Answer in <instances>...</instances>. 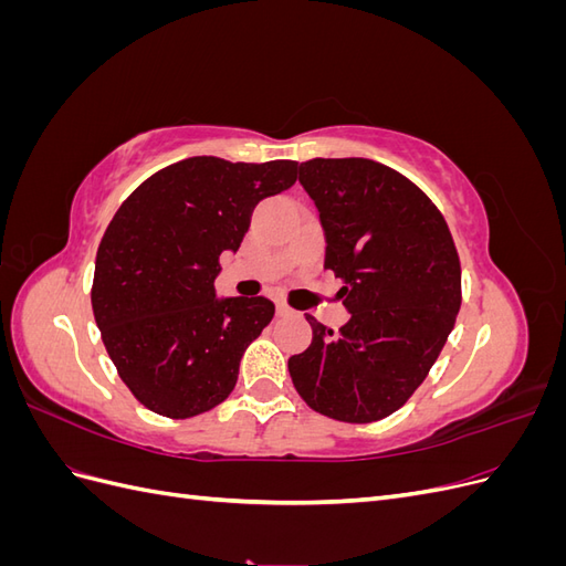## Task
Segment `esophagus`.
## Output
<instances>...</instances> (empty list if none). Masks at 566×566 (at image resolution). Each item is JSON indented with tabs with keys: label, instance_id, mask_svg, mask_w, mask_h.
I'll use <instances>...</instances> for the list:
<instances>
[{
	"label": "esophagus",
	"instance_id": "esophagus-1",
	"mask_svg": "<svg viewBox=\"0 0 566 566\" xmlns=\"http://www.w3.org/2000/svg\"><path fill=\"white\" fill-rule=\"evenodd\" d=\"M276 314L279 316H290V314H293V310H290V306H285V304H279L276 306Z\"/></svg>",
	"mask_w": 566,
	"mask_h": 566
}]
</instances>
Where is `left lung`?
<instances>
[{"instance_id": "8db88e82", "label": "left lung", "mask_w": 566, "mask_h": 566, "mask_svg": "<svg viewBox=\"0 0 566 566\" xmlns=\"http://www.w3.org/2000/svg\"><path fill=\"white\" fill-rule=\"evenodd\" d=\"M300 184L325 231V269L352 318L337 333L314 316V339L290 356L300 397L342 422L399 410L447 345L460 310V260L447 219L420 188L368 158H314Z\"/></svg>"}]
</instances>
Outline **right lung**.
Masks as SVG:
<instances>
[{
  "label": "right lung",
  "instance_id": "right-lung-1",
  "mask_svg": "<svg viewBox=\"0 0 566 566\" xmlns=\"http://www.w3.org/2000/svg\"><path fill=\"white\" fill-rule=\"evenodd\" d=\"M297 181L295 160L196 156L148 177L96 250L92 310L111 361L148 410L172 420L224 401L266 297H214L219 256L238 250L254 205Z\"/></svg>",
  "mask_w": 566,
  "mask_h": 566
}]
</instances>
